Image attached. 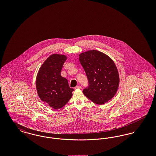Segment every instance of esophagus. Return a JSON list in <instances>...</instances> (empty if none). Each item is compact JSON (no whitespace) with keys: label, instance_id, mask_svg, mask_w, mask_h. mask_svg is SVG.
<instances>
[{"label":"esophagus","instance_id":"esophagus-1","mask_svg":"<svg viewBox=\"0 0 156 156\" xmlns=\"http://www.w3.org/2000/svg\"><path fill=\"white\" fill-rule=\"evenodd\" d=\"M75 89H81V86H80V85H78V86H76V87L75 88Z\"/></svg>","mask_w":156,"mask_h":156}]
</instances>
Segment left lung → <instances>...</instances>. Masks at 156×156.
<instances>
[{"instance_id": "8db88e82", "label": "left lung", "mask_w": 156, "mask_h": 156, "mask_svg": "<svg viewBox=\"0 0 156 156\" xmlns=\"http://www.w3.org/2000/svg\"><path fill=\"white\" fill-rule=\"evenodd\" d=\"M89 86L83 94L94 103L103 105L111 100L119 88V73L114 61L103 52L88 50L79 55Z\"/></svg>"}]
</instances>
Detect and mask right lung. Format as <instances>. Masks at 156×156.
Returning <instances> with one entry per match:
<instances>
[{"label":"right lung","mask_w":156,"mask_h":156,"mask_svg":"<svg viewBox=\"0 0 156 156\" xmlns=\"http://www.w3.org/2000/svg\"><path fill=\"white\" fill-rule=\"evenodd\" d=\"M67 56L53 54L40 68L36 78V89L40 99L51 108L58 109L67 104L73 96L74 89L70 88L61 71Z\"/></svg>","instance_id":"right-lung-1"}]
</instances>
